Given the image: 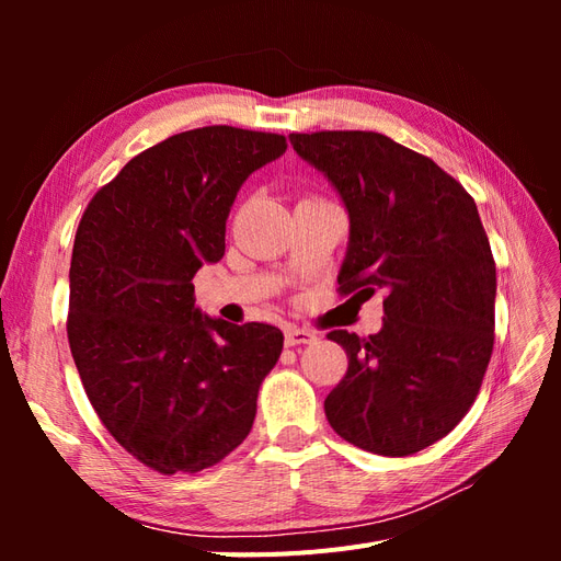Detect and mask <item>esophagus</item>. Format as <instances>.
I'll return each instance as SVG.
<instances>
[{"label": "esophagus", "mask_w": 561, "mask_h": 561, "mask_svg": "<svg viewBox=\"0 0 561 561\" xmlns=\"http://www.w3.org/2000/svg\"><path fill=\"white\" fill-rule=\"evenodd\" d=\"M316 334L309 330H299V328H287L285 330V346H304V344H313Z\"/></svg>", "instance_id": "obj_1"}]
</instances>
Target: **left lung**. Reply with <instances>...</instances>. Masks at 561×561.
Here are the masks:
<instances>
[{"label": "left lung", "instance_id": "obj_1", "mask_svg": "<svg viewBox=\"0 0 561 561\" xmlns=\"http://www.w3.org/2000/svg\"><path fill=\"white\" fill-rule=\"evenodd\" d=\"M348 213L339 290H383V325L328 339L348 355L325 398L330 426L381 456L431 447L478 398L494 348L496 264L472 196L428 157L381 133H290Z\"/></svg>", "mask_w": 561, "mask_h": 561}]
</instances>
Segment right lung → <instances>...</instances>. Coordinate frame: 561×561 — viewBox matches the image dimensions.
Returning a JSON list of instances; mask_svg holds the SVG:
<instances>
[{
  "instance_id": "add662e5",
  "label": "right lung",
  "mask_w": 561,
  "mask_h": 561,
  "mask_svg": "<svg viewBox=\"0 0 561 561\" xmlns=\"http://www.w3.org/2000/svg\"><path fill=\"white\" fill-rule=\"evenodd\" d=\"M283 135L206 126L130 159L83 213L67 339L87 396L128 454L163 474L239 447L283 332L201 313L194 276L225 257L243 182L285 154Z\"/></svg>"
}]
</instances>
